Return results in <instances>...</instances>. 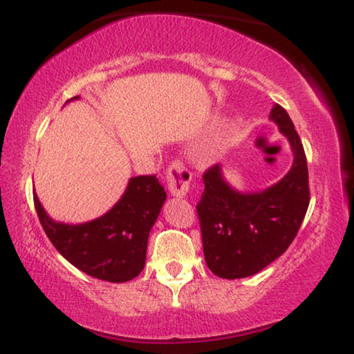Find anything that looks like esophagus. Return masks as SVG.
<instances>
[{
  "instance_id": "esophagus-1",
  "label": "esophagus",
  "mask_w": 354,
  "mask_h": 354,
  "mask_svg": "<svg viewBox=\"0 0 354 354\" xmlns=\"http://www.w3.org/2000/svg\"><path fill=\"white\" fill-rule=\"evenodd\" d=\"M192 174L180 161H174L167 171V187L174 196L183 198L190 188Z\"/></svg>"
}]
</instances>
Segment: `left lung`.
I'll return each mask as SVG.
<instances>
[{"label": "left lung", "mask_w": 354, "mask_h": 354, "mask_svg": "<svg viewBox=\"0 0 354 354\" xmlns=\"http://www.w3.org/2000/svg\"><path fill=\"white\" fill-rule=\"evenodd\" d=\"M270 120L279 125L293 151L287 176L264 192L240 193L224 180L221 166L203 176L205 192L196 205L207 268L221 279L258 274L285 253L297 236L309 206L308 162L303 143L282 106Z\"/></svg>", "instance_id": "1"}]
</instances>
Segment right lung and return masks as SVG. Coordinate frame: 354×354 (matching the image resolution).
Wrapping results in <instances>:
<instances>
[{
	"label": "right lung",
	"mask_w": 354,
	"mask_h": 354,
	"mask_svg": "<svg viewBox=\"0 0 354 354\" xmlns=\"http://www.w3.org/2000/svg\"><path fill=\"white\" fill-rule=\"evenodd\" d=\"M79 96H75L77 100ZM166 201L156 176L129 180L127 190L104 216L85 224L53 221L33 193L43 230L72 266L106 282H129L145 268L148 235Z\"/></svg>",
	"instance_id": "1"
}]
</instances>
